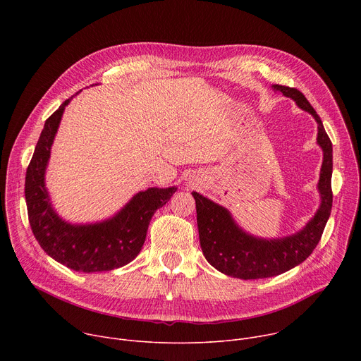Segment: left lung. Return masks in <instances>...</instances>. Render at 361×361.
I'll list each match as a JSON object with an SVG mask.
<instances>
[{
	"label": "left lung",
	"mask_w": 361,
	"mask_h": 361,
	"mask_svg": "<svg viewBox=\"0 0 361 361\" xmlns=\"http://www.w3.org/2000/svg\"><path fill=\"white\" fill-rule=\"evenodd\" d=\"M273 90L293 98L297 106L310 113L319 124L317 142L324 152L319 181L322 204L312 221L297 234L277 240H262L238 228L221 205L192 191L200 245L205 259L219 271L243 280L279 276L302 263L317 247L333 205V147L319 114L297 88L274 84Z\"/></svg>",
	"instance_id": "obj_1"
}]
</instances>
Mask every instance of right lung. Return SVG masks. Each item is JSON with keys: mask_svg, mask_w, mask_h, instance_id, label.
Segmentation results:
<instances>
[{"mask_svg": "<svg viewBox=\"0 0 361 361\" xmlns=\"http://www.w3.org/2000/svg\"><path fill=\"white\" fill-rule=\"evenodd\" d=\"M71 98L66 99L60 109L45 120L28 164L25 174L28 221L41 248L56 262L82 273L110 271L135 259L144 244L151 217L177 188L141 191L116 217L107 221L87 226H71L63 221L51 207L44 174L61 116Z\"/></svg>", "mask_w": 361, "mask_h": 361, "instance_id": "add662e5", "label": "right lung"}]
</instances>
